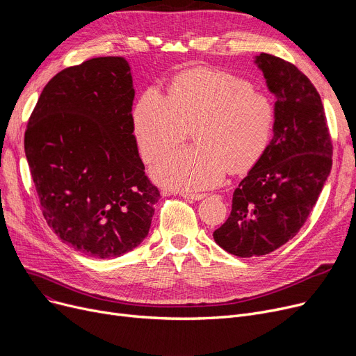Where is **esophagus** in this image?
Returning <instances> with one entry per match:
<instances>
[{"label": "esophagus", "instance_id": "esophagus-1", "mask_svg": "<svg viewBox=\"0 0 356 356\" xmlns=\"http://www.w3.org/2000/svg\"><path fill=\"white\" fill-rule=\"evenodd\" d=\"M180 196L191 200V202H196V200H202L207 195H204V193H184L183 192V193H180Z\"/></svg>", "mask_w": 356, "mask_h": 356}]
</instances>
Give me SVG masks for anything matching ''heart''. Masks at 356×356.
<instances>
[{
    "label": "heart",
    "instance_id": "1",
    "mask_svg": "<svg viewBox=\"0 0 356 356\" xmlns=\"http://www.w3.org/2000/svg\"><path fill=\"white\" fill-rule=\"evenodd\" d=\"M277 112L267 93L239 74L211 67L183 72L168 95L149 86L134 112V134L143 159L152 163L188 138L193 148L177 149L152 168L165 188L195 192L215 188L231 173H245L271 144Z\"/></svg>",
    "mask_w": 356,
    "mask_h": 356
}]
</instances>
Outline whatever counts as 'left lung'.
Here are the masks:
<instances>
[{
	"label": "left lung",
	"mask_w": 356,
	"mask_h": 356,
	"mask_svg": "<svg viewBox=\"0 0 356 356\" xmlns=\"http://www.w3.org/2000/svg\"><path fill=\"white\" fill-rule=\"evenodd\" d=\"M275 101L274 137L264 157L239 183L219 247L241 258L266 255L305 225L332 168L333 145L314 85L293 63L261 53L255 60Z\"/></svg>",
	"instance_id": "left-lung-1"
}]
</instances>
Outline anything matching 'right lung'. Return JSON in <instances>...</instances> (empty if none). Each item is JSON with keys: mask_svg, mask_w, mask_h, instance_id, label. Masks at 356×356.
Wrapping results in <instances>:
<instances>
[{"mask_svg": "<svg viewBox=\"0 0 356 356\" xmlns=\"http://www.w3.org/2000/svg\"><path fill=\"white\" fill-rule=\"evenodd\" d=\"M133 101L128 62L104 56L53 76L29 118L24 149L43 216L89 257L140 245L160 199L138 156Z\"/></svg>", "mask_w": 356, "mask_h": 356, "instance_id": "right-lung-1", "label": "right lung"}]
</instances>
